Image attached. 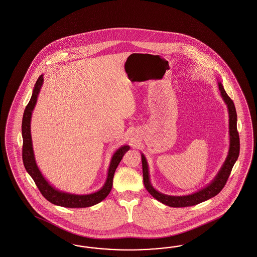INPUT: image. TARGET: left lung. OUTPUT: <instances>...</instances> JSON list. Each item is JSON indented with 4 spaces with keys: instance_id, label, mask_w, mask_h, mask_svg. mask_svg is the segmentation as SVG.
<instances>
[{
    "instance_id": "obj_1",
    "label": "left lung",
    "mask_w": 257,
    "mask_h": 257,
    "mask_svg": "<svg viewBox=\"0 0 257 257\" xmlns=\"http://www.w3.org/2000/svg\"><path fill=\"white\" fill-rule=\"evenodd\" d=\"M219 84V89L221 91V95L223 97V100L227 104L228 113H229V135H230V147L228 156L226 157L225 162L223 163V167L220 170L217 177L213 180L212 182L206 186L205 188L201 191L194 193L188 196H182V197H174V196H167L164 194H161L154 189V187L150 183L149 179V170L148 164L146 161V158L142 155V168H143V180L147 191L155 198L157 201L169 205L171 207H186L196 205L198 203H201L202 201L209 200L210 198L215 197L218 195L226 183L227 179L229 178V175L231 173V170L233 168L237 158L239 157L240 152V139L239 134L237 131V114L235 109L233 100L229 98V96L226 94V92L223 89V85L221 82Z\"/></svg>"
}]
</instances>
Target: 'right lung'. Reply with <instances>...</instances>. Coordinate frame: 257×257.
Listing matches in <instances>:
<instances>
[{
	"label": "right lung",
	"instance_id": "1",
	"mask_svg": "<svg viewBox=\"0 0 257 257\" xmlns=\"http://www.w3.org/2000/svg\"><path fill=\"white\" fill-rule=\"evenodd\" d=\"M43 83V77L40 76L37 78V81L34 85V92L31 100L27 104L22 120V136H23V150L22 157L24 166L26 168L27 172L30 174V176L37 186V188L42 194L46 200L63 207H70V208H81V207H88L94 204L99 203L107 197V195L110 193L113 183V177L117 166L119 165L120 161L122 160L123 155L126 151L130 150L128 146L121 147L112 157L110 166L108 170V176L104 186L98 192L90 194V195H72L68 193L59 192L52 187L44 179L42 174L40 173L39 169L36 166L35 160H34V151L32 145V136H31V117L32 111L34 108V105L37 100V96L39 94L40 88Z\"/></svg>",
	"mask_w": 257,
	"mask_h": 257
}]
</instances>
